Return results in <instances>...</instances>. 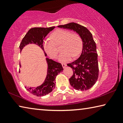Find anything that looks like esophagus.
<instances>
[{"mask_svg":"<svg viewBox=\"0 0 123 123\" xmlns=\"http://www.w3.org/2000/svg\"><path fill=\"white\" fill-rule=\"evenodd\" d=\"M62 67H63V68H66V67L67 66V64L66 63H62Z\"/></svg>","mask_w":123,"mask_h":123,"instance_id":"obj_1","label":"esophagus"}]
</instances>
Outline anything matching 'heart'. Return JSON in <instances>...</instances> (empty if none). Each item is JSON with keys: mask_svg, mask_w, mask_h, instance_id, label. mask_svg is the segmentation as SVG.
<instances>
[{"mask_svg": "<svg viewBox=\"0 0 123 123\" xmlns=\"http://www.w3.org/2000/svg\"><path fill=\"white\" fill-rule=\"evenodd\" d=\"M52 39H47L43 42V47L50 57L55 59L59 53L57 46L62 44L59 61L67 62L71 60L72 56L76 57L80 54L82 48V40L76 34H72L70 31L58 29L51 35Z\"/></svg>", "mask_w": 123, "mask_h": 123, "instance_id": "heart-1", "label": "heart"}]
</instances>
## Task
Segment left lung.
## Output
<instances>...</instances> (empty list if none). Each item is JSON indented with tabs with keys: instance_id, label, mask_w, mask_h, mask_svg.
Here are the masks:
<instances>
[{
	"instance_id": "1",
	"label": "left lung",
	"mask_w": 123,
	"mask_h": 123,
	"mask_svg": "<svg viewBox=\"0 0 123 123\" xmlns=\"http://www.w3.org/2000/svg\"><path fill=\"white\" fill-rule=\"evenodd\" d=\"M57 27L73 30L82 39V50L80 56L67 64L73 70V74L69 80L70 85L76 90H88L97 82L99 75L97 46L92 34L86 27L73 22Z\"/></svg>"
}]
</instances>
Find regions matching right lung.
Here are the masks:
<instances>
[{
	"label": "right lung",
	"instance_id": "add662e5",
	"mask_svg": "<svg viewBox=\"0 0 123 123\" xmlns=\"http://www.w3.org/2000/svg\"><path fill=\"white\" fill-rule=\"evenodd\" d=\"M55 26L50 28H33L30 29L25 35L19 45L21 51L23 48L29 44H35L39 46L44 51V55L47 56L43 48V39L49 33L55 28ZM48 64L47 74L44 81L40 86L37 87H25L27 91L37 97L44 96L51 92L55 87V79L58 74L63 71L62 64L53 60L46 58ZM20 67L21 65L19 64Z\"/></svg>",
	"mask_w": 123,
	"mask_h": 123
}]
</instances>
